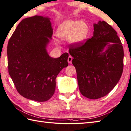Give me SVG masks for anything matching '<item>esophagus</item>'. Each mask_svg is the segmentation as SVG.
<instances>
[{
  "label": "esophagus",
  "instance_id": "1",
  "mask_svg": "<svg viewBox=\"0 0 131 131\" xmlns=\"http://www.w3.org/2000/svg\"><path fill=\"white\" fill-rule=\"evenodd\" d=\"M72 60H73V58H72L71 56H69L68 57V63L69 64H71V63H72Z\"/></svg>",
  "mask_w": 131,
  "mask_h": 131
}]
</instances>
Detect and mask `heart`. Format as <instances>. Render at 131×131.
Here are the masks:
<instances>
[{"label":"heart","mask_w":131,"mask_h":131,"mask_svg":"<svg viewBox=\"0 0 131 131\" xmlns=\"http://www.w3.org/2000/svg\"><path fill=\"white\" fill-rule=\"evenodd\" d=\"M90 33L87 23L78 19H68L58 25L56 37L61 40H69L73 45H80L84 42ZM57 43V41H56Z\"/></svg>","instance_id":"b5f03b06"}]
</instances>
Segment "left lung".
<instances>
[{
	"mask_svg": "<svg viewBox=\"0 0 131 131\" xmlns=\"http://www.w3.org/2000/svg\"><path fill=\"white\" fill-rule=\"evenodd\" d=\"M93 36L84 44L71 46L80 93L96 100L108 94L123 70L124 52L115 30L104 21L93 24ZM111 42V43H110Z\"/></svg>",
	"mask_w": 131,
	"mask_h": 131,
	"instance_id": "obj_1",
	"label": "left lung"
}]
</instances>
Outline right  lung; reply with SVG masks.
I'll return each mask as SVG.
<instances>
[{
    "mask_svg": "<svg viewBox=\"0 0 131 131\" xmlns=\"http://www.w3.org/2000/svg\"><path fill=\"white\" fill-rule=\"evenodd\" d=\"M51 18L35 16L23 19L8 41V72L18 92L38 102L51 99L56 79L68 66L69 54L49 56L47 48L52 39Z\"/></svg>",
    "mask_w": 131,
    "mask_h": 131,
    "instance_id": "obj_1",
    "label": "right lung"
}]
</instances>
